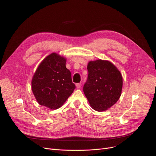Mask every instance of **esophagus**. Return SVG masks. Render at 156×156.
Returning a JSON list of instances; mask_svg holds the SVG:
<instances>
[{
  "label": "esophagus",
  "instance_id": "34e87169",
  "mask_svg": "<svg viewBox=\"0 0 156 156\" xmlns=\"http://www.w3.org/2000/svg\"><path fill=\"white\" fill-rule=\"evenodd\" d=\"M75 85H76V87H77V88H79L80 87H81V83H77L76 84H75Z\"/></svg>",
  "mask_w": 156,
  "mask_h": 156
}]
</instances>
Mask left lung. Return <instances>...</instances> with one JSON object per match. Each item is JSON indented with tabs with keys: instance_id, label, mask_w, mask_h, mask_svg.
I'll use <instances>...</instances> for the list:
<instances>
[{
	"instance_id": "1",
	"label": "left lung",
	"mask_w": 156,
	"mask_h": 156,
	"mask_svg": "<svg viewBox=\"0 0 156 156\" xmlns=\"http://www.w3.org/2000/svg\"><path fill=\"white\" fill-rule=\"evenodd\" d=\"M88 75L83 87L90 105L97 111H105L115 104L121 96L122 76L109 61L97 60L88 62Z\"/></svg>"
}]
</instances>
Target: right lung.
<instances>
[{"label":"right lung","instance_id":"obj_1","mask_svg":"<svg viewBox=\"0 0 156 156\" xmlns=\"http://www.w3.org/2000/svg\"><path fill=\"white\" fill-rule=\"evenodd\" d=\"M66 60L52 53L42 61L32 80V90L41 105L56 109L62 106L75 88Z\"/></svg>","mask_w":156,"mask_h":156}]
</instances>
